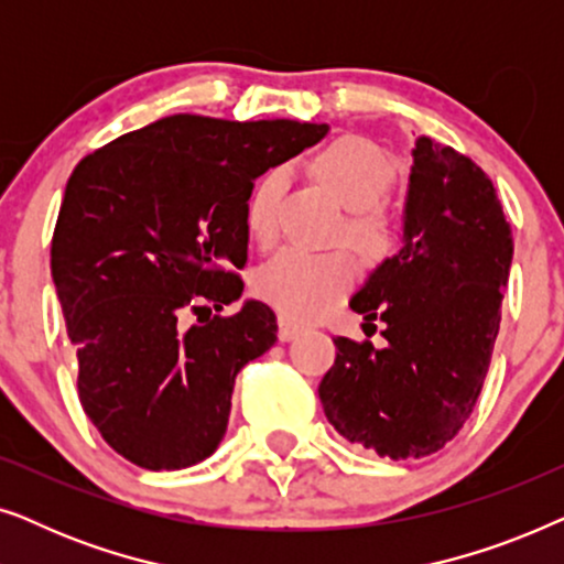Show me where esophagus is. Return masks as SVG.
<instances>
[{"mask_svg": "<svg viewBox=\"0 0 564 564\" xmlns=\"http://www.w3.org/2000/svg\"><path fill=\"white\" fill-rule=\"evenodd\" d=\"M276 323H280V330H276L280 341H292V338H295L300 330H303V326H300V323H295L292 318H288V315H280Z\"/></svg>", "mask_w": 564, "mask_h": 564, "instance_id": "esophagus-1", "label": "esophagus"}]
</instances>
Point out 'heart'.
I'll return each instance as SVG.
<instances>
[{"instance_id": "heart-1", "label": "heart", "mask_w": 564, "mask_h": 564, "mask_svg": "<svg viewBox=\"0 0 564 564\" xmlns=\"http://www.w3.org/2000/svg\"><path fill=\"white\" fill-rule=\"evenodd\" d=\"M315 174L357 215L349 220L351 241L369 253L388 251L395 241V223L377 203L395 182V166L380 145L359 135L336 138L315 156ZM290 172L276 166L261 176L246 207V223L259 243H269L280 226L282 197ZM357 259L349 251H305L288 246L261 264L253 280L259 297L297 321H313L338 305L357 282Z\"/></svg>"}]
</instances>
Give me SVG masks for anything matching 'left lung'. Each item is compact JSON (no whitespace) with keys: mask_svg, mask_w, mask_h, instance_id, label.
<instances>
[{"mask_svg":"<svg viewBox=\"0 0 564 564\" xmlns=\"http://www.w3.org/2000/svg\"><path fill=\"white\" fill-rule=\"evenodd\" d=\"M513 236L473 159L421 135L403 207V246L351 297L384 344L338 336L321 380L338 434L380 457L419 459L457 436L488 375Z\"/></svg>","mask_w":564,"mask_h":564,"instance_id":"left-lung-1","label":"left lung"}]
</instances>
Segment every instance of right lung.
I'll return each instance as SVG.
<instances>
[{
	"label": "right lung",
	"mask_w": 564,
	"mask_h": 564,
	"mask_svg": "<svg viewBox=\"0 0 564 564\" xmlns=\"http://www.w3.org/2000/svg\"><path fill=\"white\" fill-rule=\"evenodd\" d=\"M328 126L172 115L76 164L53 230L51 274L79 359L84 413L143 469H182L226 436L236 375L276 341L246 300V207L267 169Z\"/></svg>",
	"instance_id": "obj_1"
}]
</instances>
